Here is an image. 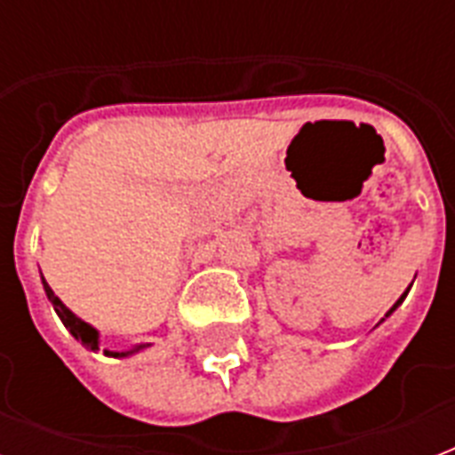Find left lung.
<instances>
[{"label": "left lung", "mask_w": 455, "mask_h": 455, "mask_svg": "<svg viewBox=\"0 0 455 455\" xmlns=\"http://www.w3.org/2000/svg\"><path fill=\"white\" fill-rule=\"evenodd\" d=\"M403 298H406V292H403L402 298L396 299V302H395V307H392V309H389V311H387V314H385V316H389V314H392V311H395V309H396V307H399V304H402V302H403Z\"/></svg>", "instance_id": "left-lung-1"}]
</instances>
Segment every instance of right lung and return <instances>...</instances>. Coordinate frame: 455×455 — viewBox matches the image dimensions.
<instances>
[{
  "label": "right lung",
  "mask_w": 455,
  "mask_h": 455,
  "mask_svg": "<svg viewBox=\"0 0 455 455\" xmlns=\"http://www.w3.org/2000/svg\"><path fill=\"white\" fill-rule=\"evenodd\" d=\"M42 285H44L46 298H49V302L53 304V309H56L59 318L63 321V325H66L68 331H70V335H73L75 339H80L82 345L87 347V349H92V352H99V331H96L94 325H89L87 321H82L80 316H75L73 311L68 309L66 304L56 298V292L49 288V283L44 281V276H42ZM144 347H148V345H137L134 349H127V352H110V349H103V354H106V356H116V359H124V356H130V354L141 352Z\"/></svg>",
  "instance_id": "obj_1"
}]
</instances>
